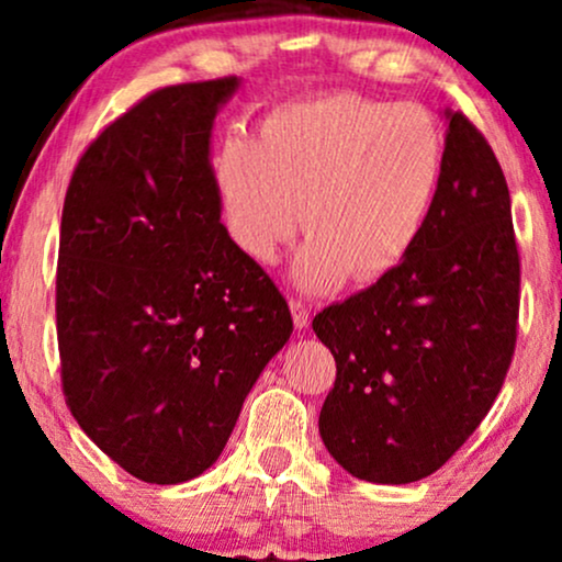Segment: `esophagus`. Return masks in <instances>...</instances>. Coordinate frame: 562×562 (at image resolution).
<instances>
[{
  "instance_id": "1",
  "label": "esophagus",
  "mask_w": 562,
  "mask_h": 562,
  "mask_svg": "<svg viewBox=\"0 0 562 562\" xmlns=\"http://www.w3.org/2000/svg\"><path fill=\"white\" fill-rule=\"evenodd\" d=\"M290 314H293V322L299 330H306L308 322H312V314H308V306L299 299H290Z\"/></svg>"
}]
</instances>
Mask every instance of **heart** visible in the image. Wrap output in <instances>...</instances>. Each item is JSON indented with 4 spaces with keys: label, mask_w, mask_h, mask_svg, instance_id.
<instances>
[{
    "label": "heart",
    "mask_w": 562,
    "mask_h": 562,
    "mask_svg": "<svg viewBox=\"0 0 562 562\" xmlns=\"http://www.w3.org/2000/svg\"><path fill=\"white\" fill-rule=\"evenodd\" d=\"M443 132L420 105L338 92L285 102L259 137L229 134L214 179L229 243L269 267L303 222L293 277L330 293L389 277L423 237L443 177Z\"/></svg>",
    "instance_id": "obj_1"
}]
</instances>
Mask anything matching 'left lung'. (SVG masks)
Segmentation results:
<instances>
[{
	"label": "left lung",
	"mask_w": 562,
	"mask_h": 562,
	"mask_svg": "<svg viewBox=\"0 0 562 562\" xmlns=\"http://www.w3.org/2000/svg\"><path fill=\"white\" fill-rule=\"evenodd\" d=\"M443 119L441 190L423 237L389 277L312 322L338 367L319 436L370 483L436 473L513 362L520 259L505 173L465 115L447 108Z\"/></svg>",
	"instance_id": "obj_1"
}]
</instances>
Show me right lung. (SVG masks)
Listing matches in <instances>:
<instances>
[{
	"mask_svg": "<svg viewBox=\"0 0 562 562\" xmlns=\"http://www.w3.org/2000/svg\"><path fill=\"white\" fill-rule=\"evenodd\" d=\"M240 83L145 97L89 145L63 205L66 402L113 462L158 486L214 465L293 333L282 293L222 224L211 137Z\"/></svg>",
	"mask_w": 562,
	"mask_h": 562,
	"instance_id": "1",
	"label": "right lung"
}]
</instances>
